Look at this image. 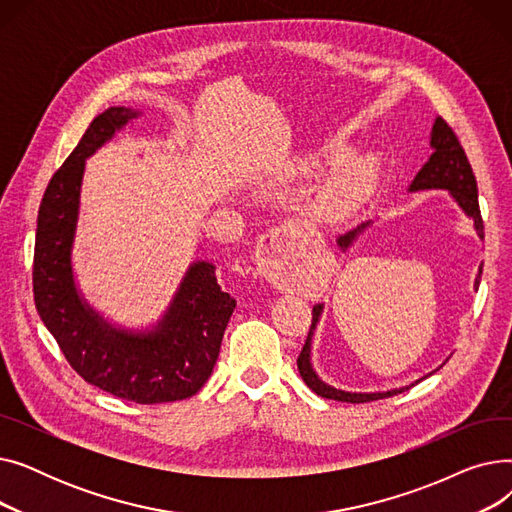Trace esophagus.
Segmentation results:
<instances>
[{"instance_id": "34e87169", "label": "esophagus", "mask_w": 512, "mask_h": 512, "mask_svg": "<svg viewBox=\"0 0 512 512\" xmlns=\"http://www.w3.org/2000/svg\"><path fill=\"white\" fill-rule=\"evenodd\" d=\"M294 247H297V232L286 224L270 230L261 238V245L257 249V267L278 288H284L290 280L288 261L294 255Z\"/></svg>"}]
</instances>
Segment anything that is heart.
Wrapping results in <instances>:
<instances>
[{"instance_id": "heart-1", "label": "heart", "mask_w": 512, "mask_h": 512, "mask_svg": "<svg viewBox=\"0 0 512 512\" xmlns=\"http://www.w3.org/2000/svg\"><path fill=\"white\" fill-rule=\"evenodd\" d=\"M342 153L340 147H328L319 153L307 155L305 159L299 161V172L301 174H313L317 172L321 166L328 164V161L338 159ZM371 178V164L367 159H359L355 164L346 166L326 188V193L321 195L319 199V209L324 213H338L342 211L348 203L355 201L361 193L365 184Z\"/></svg>"}]
</instances>
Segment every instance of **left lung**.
<instances>
[{
  "label": "left lung",
  "instance_id": "8db88e82",
  "mask_svg": "<svg viewBox=\"0 0 512 512\" xmlns=\"http://www.w3.org/2000/svg\"><path fill=\"white\" fill-rule=\"evenodd\" d=\"M432 147H434V153H432V157H429L427 164L419 170V174L415 176V180L411 184V191H421V188H446V191H450L452 197L459 201V205L465 209V213L471 215L479 236L483 238V220H481L479 199H477V180H475L473 168L469 164L467 153H465L459 137H456V132L452 130V126L444 118H438L436 124H434ZM355 234H357V230L348 232L346 236H340L338 238L340 247L351 245V240L355 238ZM479 280H481V270H479V276L475 280V288L479 286ZM319 313H321V305L313 307L311 328H309V334H307L303 351H301V355L297 359L299 373H301L303 382L315 394L324 396V398H332V400H340V402H371V400L388 398V396H394V394H400V392L409 390V388H400V390L378 392V394H351V392L334 390V388L326 386L324 382H319V378L313 373L311 363H309L311 334L315 330ZM411 386H415V384H411Z\"/></svg>",
  "mask_w": 512,
  "mask_h": 512
}]
</instances>
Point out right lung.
Wrapping results in <instances>:
<instances>
[{
	"label": "right lung",
	"mask_w": 512,
	"mask_h": 512,
	"mask_svg": "<svg viewBox=\"0 0 512 512\" xmlns=\"http://www.w3.org/2000/svg\"><path fill=\"white\" fill-rule=\"evenodd\" d=\"M134 116L126 107L99 114L51 176L37 218L33 294L43 324L80 378L122 400L159 405L191 398L209 380L236 301L205 261L188 270L168 315L151 334L118 332L78 299L70 247L85 159Z\"/></svg>",
	"instance_id": "obj_1"
}]
</instances>
